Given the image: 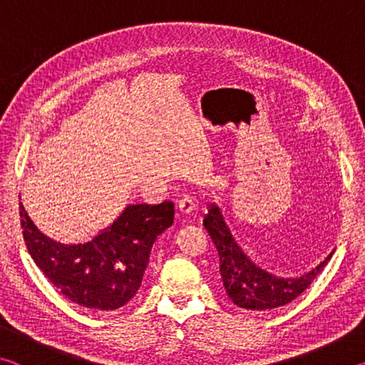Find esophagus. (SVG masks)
<instances>
[{
    "instance_id": "esophagus-1",
    "label": "esophagus",
    "mask_w": 365,
    "mask_h": 365,
    "mask_svg": "<svg viewBox=\"0 0 365 365\" xmlns=\"http://www.w3.org/2000/svg\"><path fill=\"white\" fill-rule=\"evenodd\" d=\"M177 207H178V211H180L185 215H188V214L193 212L195 211V200H193V196L183 195L180 200H178Z\"/></svg>"
}]
</instances>
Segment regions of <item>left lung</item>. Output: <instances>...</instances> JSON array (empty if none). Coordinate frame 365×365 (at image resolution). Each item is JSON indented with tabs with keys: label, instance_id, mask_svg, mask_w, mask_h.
I'll use <instances>...</instances> for the list:
<instances>
[{
	"label": "left lung",
	"instance_id": "obj_1",
	"mask_svg": "<svg viewBox=\"0 0 365 365\" xmlns=\"http://www.w3.org/2000/svg\"><path fill=\"white\" fill-rule=\"evenodd\" d=\"M202 224L217 248L220 277L227 296L233 304L250 311H269L298 298L317 279L333 255L331 251L317 267L298 279H280L262 270L245 255L232 237L230 228L225 225L217 206H209Z\"/></svg>",
	"mask_w": 365,
	"mask_h": 365
}]
</instances>
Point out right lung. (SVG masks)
<instances>
[{
	"mask_svg": "<svg viewBox=\"0 0 365 365\" xmlns=\"http://www.w3.org/2000/svg\"><path fill=\"white\" fill-rule=\"evenodd\" d=\"M174 202L130 205L88 243L61 245L43 235L19 202L24 242L34 262L67 299L93 311L127 304L143 280L153 243L174 222Z\"/></svg>",
	"mask_w": 365,
	"mask_h": 365,
	"instance_id": "obj_1",
	"label": "right lung"
}]
</instances>
